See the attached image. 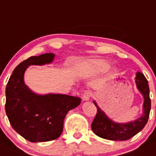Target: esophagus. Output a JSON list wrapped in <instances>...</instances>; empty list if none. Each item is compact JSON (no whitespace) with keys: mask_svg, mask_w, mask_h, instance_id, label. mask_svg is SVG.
Returning a JSON list of instances; mask_svg holds the SVG:
<instances>
[{"mask_svg":"<svg viewBox=\"0 0 156 156\" xmlns=\"http://www.w3.org/2000/svg\"><path fill=\"white\" fill-rule=\"evenodd\" d=\"M93 96V93L90 91H86L85 93L83 95V99L84 101H88L89 99L92 97Z\"/></svg>","mask_w":156,"mask_h":156,"instance_id":"obj_1","label":"esophagus"}]
</instances>
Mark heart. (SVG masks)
Segmentation results:
<instances>
[{"instance_id": "heart-1", "label": "heart", "mask_w": 156, "mask_h": 156, "mask_svg": "<svg viewBox=\"0 0 156 156\" xmlns=\"http://www.w3.org/2000/svg\"><path fill=\"white\" fill-rule=\"evenodd\" d=\"M108 66V63L103 60H96L92 63V67L96 72H103L107 69Z\"/></svg>"}]
</instances>
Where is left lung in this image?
Returning a JSON list of instances; mask_svg holds the SVG:
<instances>
[{"label":"left lung","mask_w":156,"mask_h":156,"mask_svg":"<svg viewBox=\"0 0 156 156\" xmlns=\"http://www.w3.org/2000/svg\"><path fill=\"white\" fill-rule=\"evenodd\" d=\"M138 90L144 97L143 114L135 121L127 123H118L111 120L102 109L97 106V112L91 124V128L96 136L103 139L114 141H124L131 139L141 131L147 123L151 109V99L149 97V87L148 81L142 73L138 72L136 76Z\"/></svg>","instance_id":"left-lung-1"}]
</instances>
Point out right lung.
Returning a JSON list of instances; mask_svg holds the SVG:
<instances>
[{
    "label": "right lung",
    "instance_id": "1",
    "mask_svg": "<svg viewBox=\"0 0 156 156\" xmlns=\"http://www.w3.org/2000/svg\"><path fill=\"white\" fill-rule=\"evenodd\" d=\"M53 53L23 60L13 71L6 87L5 111L10 125L31 142H47L60 136L67 112L80 104L81 99L63 94L38 95L24 83L23 75L30 65L53 62Z\"/></svg>",
    "mask_w": 156,
    "mask_h": 156
}]
</instances>
